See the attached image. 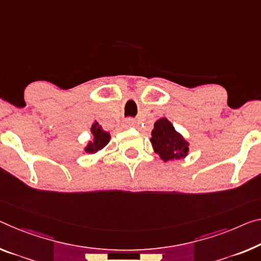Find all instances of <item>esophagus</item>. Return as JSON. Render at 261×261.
Returning a JSON list of instances; mask_svg holds the SVG:
<instances>
[{
	"instance_id": "1",
	"label": "esophagus",
	"mask_w": 261,
	"mask_h": 261,
	"mask_svg": "<svg viewBox=\"0 0 261 261\" xmlns=\"http://www.w3.org/2000/svg\"><path fill=\"white\" fill-rule=\"evenodd\" d=\"M122 126L125 128H129L134 126V120L133 119H126L125 121L122 122Z\"/></svg>"
}]
</instances>
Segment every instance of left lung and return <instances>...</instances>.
Returning <instances> with one entry per match:
<instances>
[{"mask_svg":"<svg viewBox=\"0 0 261 261\" xmlns=\"http://www.w3.org/2000/svg\"><path fill=\"white\" fill-rule=\"evenodd\" d=\"M150 142L155 153L164 162L187 158L190 150V143L175 129L167 118L159 119L154 123Z\"/></svg>","mask_w":261,"mask_h":261,"instance_id":"obj_1","label":"left lung"}]
</instances>
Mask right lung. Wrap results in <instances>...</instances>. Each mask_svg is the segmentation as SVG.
I'll list each match as a JSON object with an SVG mask.
<instances>
[{
  "mask_svg": "<svg viewBox=\"0 0 261 261\" xmlns=\"http://www.w3.org/2000/svg\"><path fill=\"white\" fill-rule=\"evenodd\" d=\"M92 140H90L85 147H84V154H95L105 148L111 140L110 132L102 129V127L97 121L92 123L91 127Z\"/></svg>",
  "mask_w": 261,
  "mask_h": 261,
  "instance_id": "obj_1",
  "label": "right lung"
}]
</instances>
